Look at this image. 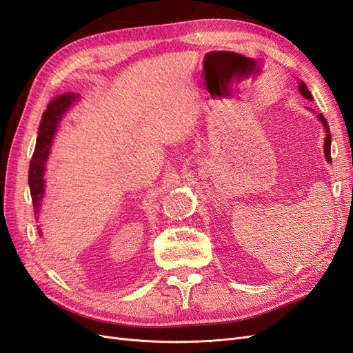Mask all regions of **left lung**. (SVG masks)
Here are the masks:
<instances>
[{"label":"left lung","mask_w":353,"mask_h":353,"mask_svg":"<svg viewBox=\"0 0 353 353\" xmlns=\"http://www.w3.org/2000/svg\"><path fill=\"white\" fill-rule=\"evenodd\" d=\"M299 91H301L303 97H306L307 100H312V95H311V92H309L307 87H306V85H305L303 82L299 83ZM318 119L323 122V125H324V128H325L327 137H325V143H324V152H325V157H327V160H328V162H331V135H330V128H328L327 119H325V117H324L321 113L318 114Z\"/></svg>","instance_id":"left-lung-1"}]
</instances>
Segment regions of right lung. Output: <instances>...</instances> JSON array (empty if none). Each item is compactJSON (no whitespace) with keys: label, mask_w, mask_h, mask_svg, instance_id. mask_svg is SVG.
I'll use <instances>...</instances> for the list:
<instances>
[{"label":"right lung","mask_w":353,"mask_h":353,"mask_svg":"<svg viewBox=\"0 0 353 353\" xmlns=\"http://www.w3.org/2000/svg\"><path fill=\"white\" fill-rule=\"evenodd\" d=\"M78 99L77 94L65 92L56 95L48 104L46 112L42 113V119L38 130V138L35 144V152L32 154L29 163V188L32 205H34L35 218L39 212L41 200L44 197V170L46 162L50 154V147L52 144L56 130L60 123L61 116L70 108L72 103ZM39 232V231H38Z\"/></svg>","instance_id":"add662e5"}]
</instances>
